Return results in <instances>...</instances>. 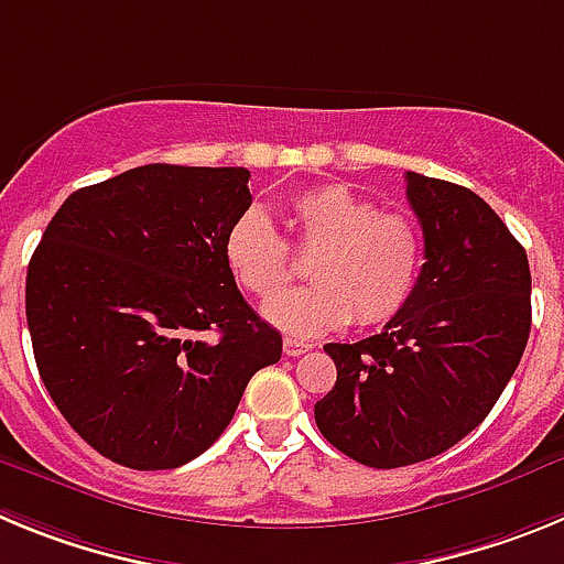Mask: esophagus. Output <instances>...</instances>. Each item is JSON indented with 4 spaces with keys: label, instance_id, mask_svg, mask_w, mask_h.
Returning a JSON list of instances; mask_svg holds the SVG:
<instances>
[{
    "label": "esophagus",
    "instance_id": "34e87169",
    "mask_svg": "<svg viewBox=\"0 0 564 564\" xmlns=\"http://www.w3.org/2000/svg\"><path fill=\"white\" fill-rule=\"evenodd\" d=\"M282 350H285V356L296 358V356H302V352L311 350V344H307V341H299V338L288 336L285 341H282Z\"/></svg>",
    "mask_w": 564,
    "mask_h": 564
}]
</instances>
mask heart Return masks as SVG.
<instances>
[{"mask_svg": "<svg viewBox=\"0 0 564 564\" xmlns=\"http://www.w3.org/2000/svg\"><path fill=\"white\" fill-rule=\"evenodd\" d=\"M291 246L307 259V285L268 299L262 316L296 338L325 336L347 322L376 327L410 305L423 268L421 226L403 212H378L341 183L313 186L288 203ZM226 265L251 296H270L293 273L282 234L259 208L226 231Z\"/></svg>", "mask_w": 564, "mask_h": 564, "instance_id": "b5f03b06", "label": "heart"}]
</instances>
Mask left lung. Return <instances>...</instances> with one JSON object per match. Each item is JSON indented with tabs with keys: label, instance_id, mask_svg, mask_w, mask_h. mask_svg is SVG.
Instances as JSON below:
<instances>
[{
	"label": "left lung",
	"instance_id": "obj_1",
	"mask_svg": "<svg viewBox=\"0 0 564 564\" xmlns=\"http://www.w3.org/2000/svg\"><path fill=\"white\" fill-rule=\"evenodd\" d=\"M406 200L426 257L415 293L376 336L325 344L338 376L316 403L318 432L372 468L430 460L480 426L531 333L525 248L495 208L417 172Z\"/></svg>",
	"mask_w": 564,
	"mask_h": 564
}]
</instances>
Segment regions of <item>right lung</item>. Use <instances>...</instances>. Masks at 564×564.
Listing matches in <instances>:
<instances>
[{"label":"right lung","mask_w":564,"mask_h":564,"mask_svg":"<svg viewBox=\"0 0 564 564\" xmlns=\"http://www.w3.org/2000/svg\"><path fill=\"white\" fill-rule=\"evenodd\" d=\"M248 177L242 166L129 169L69 194L30 257L39 376L112 463L158 471L203 455L253 372L282 356V336L226 265V231L251 206Z\"/></svg>","instance_id":"1"}]
</instances>
